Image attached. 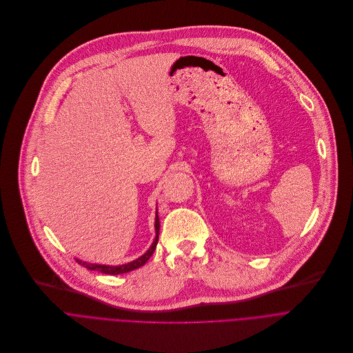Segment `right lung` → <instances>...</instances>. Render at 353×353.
<instances>
[{
  "label": "right lung",
  "instance_id": "1",
  "mask_svg": "<svg viewBox=\"0 0 353 353\" xmlns=\"http://www.w3.org/2000/svg\"><path fill=\"white\" fill-rule=\"evenodd\" d=\"M156 239L153 242V245L150 246V249L143 254L140 256L139 259L128 263V264H122V265H101V264H90V263H86V261H82V260H77L79 264L85 265L86 268L89 270H96V271H100V272H104V274H110V275H118V274H125V272H129V271H133L139 267H142L148 263V260L152 257V254L154 253L156 250V246H157V242H159V230H160V220H159V216L156 213Z\"/></svg>",
  "mask_w": 353,
  "mask_h": 353
}]
</instances>
